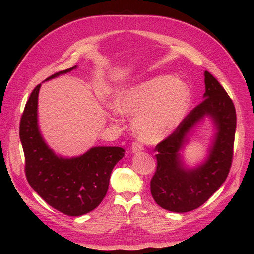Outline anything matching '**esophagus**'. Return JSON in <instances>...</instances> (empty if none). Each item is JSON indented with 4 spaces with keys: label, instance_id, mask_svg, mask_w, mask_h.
Instances as JSON below:
<instances>
[{
    "label": "esophagus",
    "instance_id": "1",
    "mask_svg": "<svg viewBox=\"0 0 254 254\" xmlns=\"http://www.w3.org/2000/svg\"><path fill=\"white\" fill-rule=\"evenodd\" d=\"M143 149H144V146L141 143H139V142H134L132 144V146H131V152H133V153L139 152V151H141Z\"/></svg>",
    "mask_w": 254,
    "mask_h": 254
}]
</instances>
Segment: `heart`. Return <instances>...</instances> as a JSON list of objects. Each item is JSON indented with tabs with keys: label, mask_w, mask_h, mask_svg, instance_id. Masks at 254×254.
I'll list each match as a JSON object with an SVG mask.
<instances>
[{
	"label": "heart",
	"mask_w": 254,
	"mask_h": 254,
	"mask_svg": "<svg viewBox=\"0 0 254 254\" xmlns=\"http://www.w3.org/2000/svg\"><path fill=\"white\" fill-rule=\"evenodd\" d=\"M190 91L171 76H160L121 92L115 110L133 115L132 129L141 140L158 143L174 132L186 117Z\"/></svg>",
	"instance_id": "1"
}]
</instances>
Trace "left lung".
<instances>
[{
  "label": "left lung",
  "instance_id": "8db88e82",
  "mask_svg": "<svg viewBox=\"0 0 254 254\" xmlns=\"http://www.w3.org/2000/svg\"><path fill=\"white\" fill-rule=\"evenodd\" d=\"M203 101L191 110L175 131L156 146L157 170L150 181V191L163 209L186 213L198 209L227 179L233 158L236 112L232 99L214 76L204 72ZM210 117L216 133L206 160L189 169L181 150L199 121Z\"/></svg>",
  "mask_w": 254,
  "mask_h": 254
}]
</instances>
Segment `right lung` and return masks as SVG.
Listing matches in <instances>:
<instances>
[{
	"instance_id": "1",
	"label": "right lung",
	"mask_w": 254,
	"mask_h": 254,
	"mask_svg": "<svg viewBox=\"0 0 254 254\" xmlns=\"http://www.w3.org/2000/svg\"><path fill=\"white\" fill-rule=\"evenodd\" d=\"M67 68L50 76V80L73 71ZM33 90L20 122V140L25 156V175L30 187L54 209L68 216L93 211L108 190L113 167L124 157L117 146H96L78 157L56 155L45 143L38 125V95Z\"/></svg>"
}]
</instances>
